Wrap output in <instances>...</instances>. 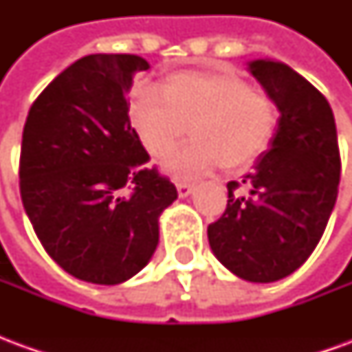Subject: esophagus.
<instances>
[{"instance_id":"esophagus-1","label":"esophagus","mask_w":352,"mask_h":352,"mask_svg":"<svg viewBox=\"0 0 352 352\" xmlns=\"http://www.w3.org/2000/svg\"><path fill=\"white\" fill-rule=\"evenodd\" d=\"M192 190H194V184L181 183V181L177 183V192H179V196H181V198H186V196H190Z\"/></svg>"}]
</instances>
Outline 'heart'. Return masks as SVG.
Listing matches in <instances>:
<instances>
[{
	"mask_svg": "<svg viewBox=\"0 0 352 352\" xmlns=\"http://www.w3.org/2000/svg\"><path fill=\"white\" fill-rule=\"evenodd\" d=\"M162 96L164 101L153 90L139 92L130 120L154 158H166L190 128L194 141L166 162V171L179 179L221 164L232 171L251 166L272 143L279 122L272 96L232 73H177L162 82Z\"/></svg>",
	"mask_w": 352,
	"mask_h": 352,
	"instance_id": "obj_1",
	"label": "heart"
}]
</instances>
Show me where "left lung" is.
<instances>
[{
    "mask_svg": "<svg viewBox=\"0 0 352 352\" xmlns=\"http://www.w3.org/2000/svg\"><path fill=\"white\" fill-rule=\"evenodd\" d=\"M249 72L279 109L270 151L228 183V206L207 228L224 267L251 283H273L309 258L324 234L340 184V146L330 103L283 62L254 60Z\"/></svg>",
    "mask_w": 352,
    "mask_h": 352,
    "instance_id": "8db88e82",
    "label": "left lung"
}]
</instances>
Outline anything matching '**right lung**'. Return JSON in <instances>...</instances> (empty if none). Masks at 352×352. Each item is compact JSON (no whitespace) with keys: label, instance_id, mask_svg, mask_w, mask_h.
Masks as SVG:
<instances>
[{"label":"right lung","instance_id":"add662e5","mask_svg":"<svg viewBox=\"0 0 352 352\" xmlns=\"http://www.w3.org/2000/svg\"><path fill=\"white\" fill-rule=\"evenodd\" d=\"M135 54H90L45 88L30 107L20 151V196L39 241L64 272L120 285L156 251L158 219L175 184L148 169L131 128Z\"/></svg>","mask_w":352,"mask_h":352}]
</instances>
